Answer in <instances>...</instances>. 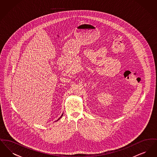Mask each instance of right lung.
I'll list each match as a JSON object with an SVG mask.
<instances>
[{
    "mask_svg": "<svg viewBox=\"0 0 157 157\" xmlns=\"http://www.w3.org/2000/svg\"><path fill=\"white\" fill-rule=\"evenodd\" d=\"M62 116H63V113H62V115H61V116H60V117L59 118V119H58V120H57V121H56H56H58V120H60V118H62Z\"/></svg>",
    "mask_w": 157,
    "mask_h": 157,
    "instance_id": "add662e5",
    "label": "right lung"
}]
</instances>
